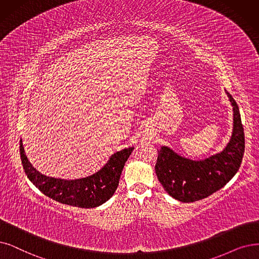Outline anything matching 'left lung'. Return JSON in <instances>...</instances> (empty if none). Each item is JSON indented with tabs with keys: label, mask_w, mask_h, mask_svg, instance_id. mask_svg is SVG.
Returning <instances> with one entry per match:
<instances>
[{
	"label": "left lung",
	"mask_w": 259,
	"mask_h": 259,
	"mask_svg": "<svg viewBox=\"0 0 259 259\" xmlns=\"http://www.w3.org/2000/svg\"><path fill=\"white\" fill-rule=\"evenodd\" d=\"M226 94L234 109V130L221 153L195 161L180 156L167 147L158 151L155 172L164 190L175 200L191 203L207 198L224 187L240 168L244 154L243 126L236 101L227 91Z\"/></svg>",
	"instance_id": "1"
}]
</instances>
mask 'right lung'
Returning <instances> with one entry per match:
<instances>
[{"label":"right lung","instance_id":"1","mask_svg":"<svg viewBox=\"0 0 259 259\" xmlns=\"http://www.w3.org/2000/svg\"><path fill=\"white\" fill-rule=\"evenodd\" d=\"M133 150L134 148H128L113 154L104 167L91 177L66 181L39 173L28 161L22 140L20 141V155L28 180L49 198L80 208L97 207L111 198L119 185L124 164Z\"/></svg>","mask_w":259,"mask_h":259}]
</instances>
